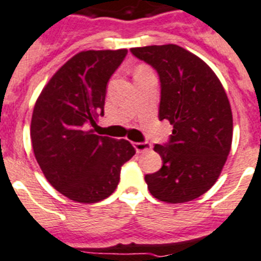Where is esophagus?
<instances>
[{"label":"esophagus","instance_id":"34e87169","mask_svg":"<svg viewBox=\"0 0 261 261\" xmlns=\"http://www.w3.org/2000/svg\"><path fill=\"white\" fill-rule=\"evenodd\" d=\"M133 146L134 148L137 149L138 153L146 152V151H149V149H151V144L147 143V142H142V143H139V142H134Z\"/></svg>","mask_w":261,"mask_h":261}]
</instances>
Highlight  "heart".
<instances>
[{"mask_svg":"<svg viewBox=\"0 0 261 261\" xmlns=\"http://www.w3.org/2000/svg\"><path fill=\"white\" fill-rule=\"evenodd\" d=\"M147 69H148V68H147V67H144V65H140V67H138V68H137V71H135V73H137V72H143V71H147Z\"/></svg>","mask_w":261,"mask_h":261,"instance_id":"b5f03b06","label":"heart"}]
</instances>
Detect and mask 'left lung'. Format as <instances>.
Returning <instances> with one entry per match:
<instances>
[{
	"instance_id": "obj_1",
	"label": "left lung",
	"mask_w": 261,
	"mask_h": 261,
	"mask_svg": "<svg viewBox=\"0 0 261 261\" xmlns=\"http://www.w3.org/2000/svg\"><path fill=\"white\" fill-rule=\"evenodd\" d=\"M160 79L159 119L173 126L169 142L155 144L163 167L146 174L149 193L168 203L198 198L218 180L231 149L232 113L212 68L176 44L131 48Z\"/></svg>"
}]
</instances>
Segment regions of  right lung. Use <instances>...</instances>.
<instances>
[{"label":"right lung","mask_w":261,"mask_h":261,"mask_svg":"<svg viewBox=\"0 0 261 261\" xmlns=\"http://www.w3.org/2000/svg\"><path fill=\"white\" fill-rule=\"evenodd\" d=\"M126 55V48L79 52L51 77L34 106L36 162L49 184L76 202L108 198L122 165L135 155L128 140L99 137L90 128L103 114L108 81Z\"/></svg>","instance_id":"1"}]
</instances>
